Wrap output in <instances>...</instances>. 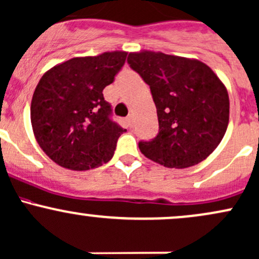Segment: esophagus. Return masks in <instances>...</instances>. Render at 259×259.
I'll return each mask as SVG.
<instances>
[{
  "label": "esophagus",
  "mask_w": 259,
  "mask_h": 259,
  "mask_svg": "<svg viewBox=\"0 0 259 259\" xmlns=\"http://www.w3.org/2000/svg\"><path fill=\"white\" fill-rule=\"evenodd\" d=\"M127 123H129L130 126H133V125H134V114L127 115Z\"/></svg>",
  "instance_id": "34e87169"
}]
</instances>
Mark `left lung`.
Instances as JSON below:
<instances>
[{
    "mask_svg": "<svg viewBox=\"0 0 259 259\" xmlns=\"http://www.w3.org/2000/svg\"><path fill=\"white\" fill-rule=\"evenodd\" d=\"M130 67L150 86L157 109L158 134L139 149L168 168L204 161L225 135L229 93L217 73L197 59L141 50L127 56Z\"/></svg>",
    "mask_w": 259,
    "mask_h": 259,
    "instance_id": "8db88e82",
    "label": "left lung"
}]
</instances>
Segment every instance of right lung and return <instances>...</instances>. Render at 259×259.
I'll return each instance as SVG.
<instances>
[{
  "instance_id": "right-lung-1",
  "label": "right lung",
  "mask_w": 259,
  "mask_h": 259,
  "mask_svg": "<svg viewBox=\"0 0 259 259\" xmlns=\"http://www.w3.org/2000/svg\"><path fill=\"white\" fill-rule=\"evenodd\" d=\"M126 51L78 56L55 65L36 84L30 121L36 143L59 166L86 171L113 157L126 130L109 119L103 90L123 67Z\"/></svg>"
}]
</instances>
